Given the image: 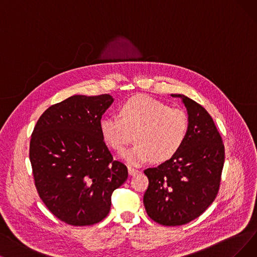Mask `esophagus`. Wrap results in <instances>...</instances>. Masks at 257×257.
Masks as SVG:
<instances>
[{"label": "esophagus", "instance_id": "esophagus-1", "mask_svg": "<svg viewBox=\"0 0 257 257\" xmlns=\"http://www.w3.org/2000/svg\"><path fill=\"white\" fill-rule=\"evenodd\" d=\"M127 169H128V174L131 176H134V175H136L137 173H139V170H137V169H135V168H133V167H127Z\"/></svg>", "mask_w": 257, "mask_h": 257}]
</instances>
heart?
Wrapping results in <instances>:
<instances>
[{"label":"heart","instance_id":"heart-1","mask_svg":"<svg viewBox=\"0 0 257 257\" xmlns=\"http://www.w3.org/2000/svg\"><path fill=\"white\" fill-rule=\"evenodd\" d=\"M189 117L180 108H172L147 95H135L118 107V117H103L99 122L101 138L116 152L133 140L136 145L123 153L132 164L154 160L164 162L176 156L189 133Z\"/></svg>","mask_w":257,"mask_h":257}]
</instances>
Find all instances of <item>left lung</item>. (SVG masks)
<instances>
[{"label": "left lung", "instance_id": "8db88e82", "mask_svg": "<svg viewBox=\"0 0 257 257\" xmlns=\"http://www.w3.org/2000/svg\"><path fill=\"white\" fill-rule=\"evenodd\" d=\"M189 133L176 156L149 168V187L143 196L146 211L155 222L175 227L199 217L216 198L224 163V146L206 108L183 96Z\"/></svg>", "mask_w": 257, "mask_h": 257}]
</instances>
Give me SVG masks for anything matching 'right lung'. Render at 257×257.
<instances>
[{"mask_svg": "<svg viewBox=\"0 0 257 257\" xmlns=\"http://www.w3.org/2000/svg\"><path fill=\"white\" fill-rule=\"evenodd\" d=\"M110 95H76L49 106L29 145L35 186L46 208L61 221L83 227L100 222L111 194L127 179L125 164L112 158L99 122Z\"/></svg>", "mask_w": 257, "mask_h": 257, "instance_id": "right-lung-1", "label": "right lung"}]
</instances>
